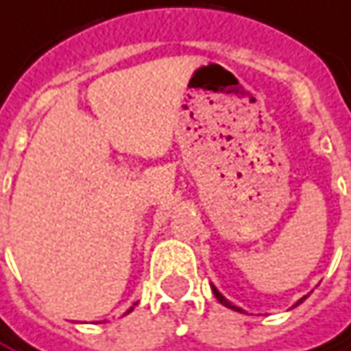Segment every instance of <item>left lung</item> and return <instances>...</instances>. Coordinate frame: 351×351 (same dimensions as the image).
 <instances>
[{"instance_id": "8db88e82", "label": "left lung", "mask_w": 351, "mask_h": 351, "mask_svg": "<svg viewBox=\"0 0 351 351\" xmlns=\"http://www.w3.org/2000/svg\"><path fill=\"white\" fill-rule=\"evenodd\" d=\"M213 294H215V298H217V300H219V302H221V304H223V306L230 307V309H234V311H242V309H240V307L232 306V304H230V302H228V300H225V295H221V292H219V290H217L215 286H213ZM302 300H306V298H302ZM302 300H300V302H298V304H302ZM298 304H295V306H298Z\"/></svg>"}]
</instances>
